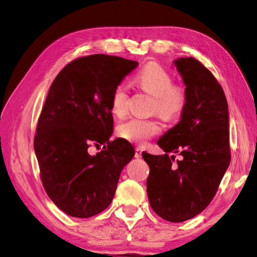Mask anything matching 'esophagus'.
I'll list each match as a JSON object with an SVG mask.
<instances>
[{
	"label": "esophagus",
	"instance_id": "esophagus-1",
	"mask_svg": "<svg viewBox=\"0 0 257 257\" xmlns=\"http://www.w3.org/2000/svg\"><path fill=\"white\" fill-rule=\"evenodd\" d=\"M135 158H142V149L141 148H136L135 149Z\"/></svg>",
	"mask_w": 257,
	"mask_h": 257
}]
</instances>
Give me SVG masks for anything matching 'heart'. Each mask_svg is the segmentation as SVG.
<instances>
[{
    "mask_svg": "<svg viewBox=\"0 0 257 257\" xmlns=\"http://www.w3.org/2000/svg\"><path fill=\"white\" fill-rule=\"evenodd\" d=\"M138 87L153 96L152 112H157L163 119L172 121L179 118L188 105V92L183 85L174 83L173 75L158 62L146 64L135 78ZM130 92L127 85H115L110 99L111 112L123 118L128 112ZM162 132V124L157 119L131 118L119 124L118 135L127 142L143 145Z\"/></svg>",
    "mask_w": 257,
    "mask_h": 257,
    "instance_id": "obj_1",
    "label": "heart"
}]
</instances>
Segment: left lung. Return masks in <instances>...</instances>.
I'll list each match as a JSON object with an SVG mask.
<instances>
[{
  "label": "left lung",
  "instance_id": "8db88e82",
  "mask_svg": "<svg viewBox=\"0 0 257 257\" xmlns=\"http://www.w3.org/2000/svg\"><path fill=\"white\" fill-rule=\"evenodd\" d=\"M188 92L181 120L158 145L163 155L143 152L149 165L147 194L154 212L179 223L200 213L211 203L230 163L228 106L213 74L192 57L175 61ZM170 152L182 155L174 163Z\"/></svg>",
  "mask_w": 257,
  "mask_h": 257
}]
</instances>
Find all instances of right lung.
I'll list each match as a JSON object with an SVG mask.
<instances>
[{
	"label": "right lung",
	"instance_id": "add662e5",
	"mask_svg": "<svg viewBox=\"0 0 257 257\" xmlns=\"http://www.w3.org/2000/svg\"><path fill=\"white\" fill-rule=\"evenodd\" d=\"M138 62L98 53L73 60L58 74L37 121L34 150L49 198L66 214L91 217L110 205L134 148L109 141L110 99ZM103 145L96 156L87 149Z\"/></svg>",
	"mask_w": 257,
	"mask_h": 257
}]
</instances>
